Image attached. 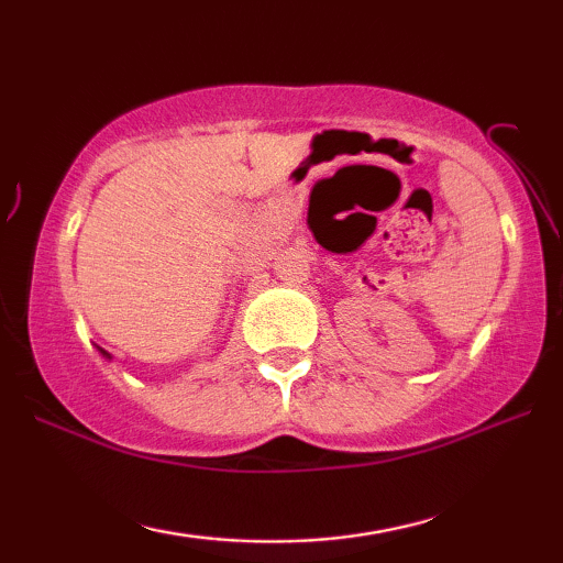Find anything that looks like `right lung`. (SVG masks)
Here are the masks:
<instances>
[{
  "label": "right lung",
  "mask_w": 563,
  "mask_h": 563,
  "mask_svg": "<svg viewBox=\"0 0 563 563\" xmlns=\"http://www.w3.org/2000/svg\"><path fill=\"white\" fill-rule=\"evenodd\" d=\"M103 355H107V352H103Z\"/></svg>",
  "instance_id": "right-lung-1"
}]
</instances>
